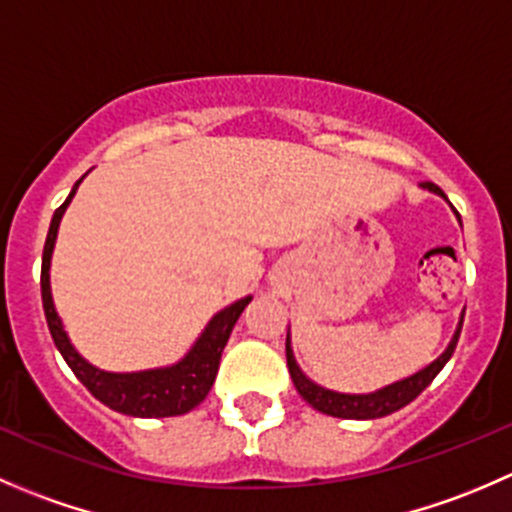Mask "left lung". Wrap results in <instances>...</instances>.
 Segmentation results:
<instances>
[{
	"mask_svg": "<svg viewBox=\"0 0 512 512\" xmlns=\"http://www.w3.org/2000/svg\"><path fill=\"white\" fill-rule=\"evenodd\" d=\"M421 188L428 190V193L441 195V198L448 203L446 193H443L438 185L421 183ZM456 218H458V213H456ZM458 223H461V218H458ZM463 314H466V309H463ZM463 314H461V319H458V327H456V332H453L451 342H448L446 352L438 356V359H433L431 364L423 366V369H418L416 374L406 376V379H401V381H394V384H389V386H381V389L371 391V394H342V391L324 389V386H319L317 381L309 379V376L299 369L297 359H294L292 339H289V332H287L285 347H287L289 376H292L299 396H302V399L307 401L312 409L322 411V414L334 416V418H352V421H369V418L389 416V414H394V411L404 409L406 404H411V401H414L416 396L421 394V391L426 389L433 379H436L438 371L448 364V359H451L453 352H456L458 337H461Z\"/></svg>",
	"mask_w": 512,
	"mask_h": 512,
	"instance_id": "8db88e82",
	"label": "left lung"
}]
</instances>
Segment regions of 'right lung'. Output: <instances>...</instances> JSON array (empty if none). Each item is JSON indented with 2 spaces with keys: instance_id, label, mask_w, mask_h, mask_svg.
Instances as JSON below:
<instances>
[{
  "instance_id": "obj_1",
  "label": "right lung",
  "mask_w": 512,
  "mask_h": 512,
  "mask_svg": "<svg viewBox=\"0 0 512 512\" xmlns=\"http://www.w3.org/2000/svg\"><path fill=\"white\" fill-rule=\"evenodd\" d=\"M84 180V178H81ZM81 180L71 188L69 198L54 213L49 225V235H46L44 257H41V302H44L46 324H49L51 339H54L56 349L64 356L66 364L76 374V379L96 396L101 404L108 409L118 411V414L136 416V418H165V416H183L193 411L200 401L208 396L213 389L215 376L220 369V356L230 339L232 327L240 319L242 309L252 302V297L237 299L230 307L220 309L200 337L195 339L193 347L185 352L183 359L175 364L156 366V369H143V371H106L86 361L84 356L76 352L71 344L69 334H66L64 322H61L59 312L54 307V297H51V255H54L56 235H59L61 218H64L66 208L74 200L76 190H79Z\"/></svg>"
}]
</instances>
